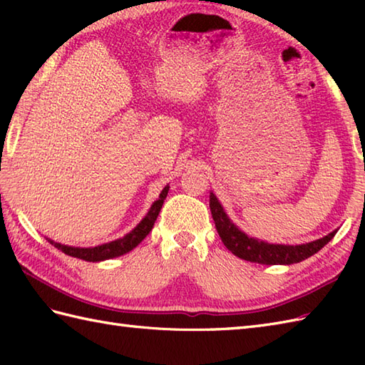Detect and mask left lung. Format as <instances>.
Masks as SVG:
<instances>
[{"instance_id":"1","label":"left lung","mask_w":365,"mask_h":365,"mask_svg":"<svg viewBox=\"0 0 365 365\" xmlns=\"http://www.w3.org/2000/svg\"><path fill=\"white\" fill-rule=\"evenodd\" d=\"M210 210L215 221L216 230L222 240L224 246L237 255V257L262 263V265H292V263H298L311 257V255L319 252L322 247L329 243L332 237L337 234V229L332 230L327 237L314 240L311 243L302 245H274L263 242V240L250 237L242 229H238L237 224L232 222V220L224 212L221 202L213 192H210Z\"/></svg>"}]
</instances>
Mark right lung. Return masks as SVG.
Returning <instances> with one entry per match:
<instances>
[{
	"label": "right lung",
	"instance_id": "right-lung-1",
	"mask_svg": "<svg viewBox=\"0 0 365 365\" xmlns=\"http://www.w3.org/2000/svg\"><path fill=\"white\" fill-rule=\"evenodd\" d=\"M168 191H169V185H166V187L163 188L158 199L152 204L149 212H147L144 218L139 221L138 226L133 230H130L127 235L114 240V242L103 243V245H98L94 247H75V246H67V245H61L58 242H53V240H50V238H46V240H48L50 245L58 247V250H61L64 254L71 255V257H76V259H81L86 262H103L108 259L119 257V255H123V254L130 252L131 250H135V247L141 243L147 235H149V232L152 230L155 221H157V218H158V213L161 210L163 202H165V199L168 196Z\"/></svg>",
	"mask_w": 365,
	"mask_h": 365
}]
</instances>
